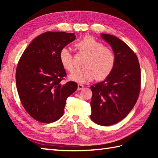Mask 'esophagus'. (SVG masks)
Listing matches in <instances>:
<instances>
[{
	"instance_id": "34e87169",
	"label": "esophagus",
	"mask_w": 158,
	"mask_h": 158,
	"mask_svg": "<svg viewBox=\"0 0 158 158\" xmlns=\"http://www.w3.org/2000/svg\"><path fill=\"white\" fill-rule=\"evenodd\" d=\"M77 89H78V90H81L83 89V88H84V86H83L82 84H80V83H79L78 85H77Z\"/></svg>"
}]
</instances>
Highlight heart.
I'll return each mask as SVG.
<instances>
[{"mask_svg": "<svg viewBox=\"0 0 158 158\" xmlns=\"http://www.w3.org/2000/svg\"><path fill=\"white\" fill-rule=\"evenodd\" d=\"M80 52L87 55L83 67L69 75V79L79 83H86L96 78L100 81L107 78L115 65V55L111 49L106 48L101 42L91 36H86L76 44ZM59 59L63 68L68 71L74 69L72 53L67 47L60 49Z\"/></svg>", "mask_w": 158, "mask_h": 158, "instance_id": "b5f03b06", "label": "heart"}]
</instances>
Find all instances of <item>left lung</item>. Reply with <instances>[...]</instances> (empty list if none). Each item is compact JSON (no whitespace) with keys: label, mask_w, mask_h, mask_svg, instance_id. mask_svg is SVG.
Instances as JSON below:
<instances>
[{"label":"left lung","mask_w":158,"mask_h":158,"mask_svg":"<svg viewBox=\"0 0 158 158\" xmlns=\"http://www.w3.org/2000/svg\"><path fill=\"white\" fill-rule=\"evenodd\" d=\"M100 36L111 47L116 60L110 75L90 87V118L109 126L125 118L135 105L140 89V68L137 56L123 41L111 35Z\"/></svg>","instance_id":"obj_1"}]
</instances>
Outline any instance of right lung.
<instances>
[{
  "label": "right lung",
  "instance_id": "obj_1",
  "mask_svg": "<svg viewBox=\"0 0 158 158\" xmlns=\"http://www.w3.org/2000/svg\"><path fill=\"white\" fill-rule=\"evenodd\" d=\"M75 39V33H43L30 43L19 60L17 89L23 106L38 122L48 123L59 119L67 98L77 89L74 81L61 83L66 73L59 59L60 49Z\"/></svg>",
  "mask_w": 158,
  "mask_h": 158
}]
</instances>
